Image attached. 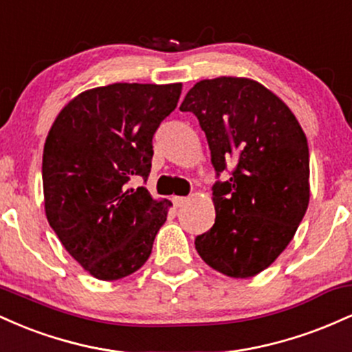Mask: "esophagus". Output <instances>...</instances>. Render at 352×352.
I'll list each match as a JSON object with an SVG mask.
<instances>
[{"label":"esophagus","instance_id":"1","mask_svg":"<svg viewBox=\"0 0 352 352\" xmlns=\"http://www.w3.org/2000/svg\"><path fill=\"white\" fill-rule=\"evenodd\" d=\"M187 201H188L187 197H173V205H175L177 208L182 207L184 204H187Z\"/></svg>","mask_w":352,"mask_h":352}]
</instances>
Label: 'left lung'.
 <instances>
[{"mask_svg": "<svg viewBox=\"0 0 352 352\" xmlns=\"http://www.w3.org/2000/svg\"><path fill=\"white\" fill-rule=\"evenodd\" d=\"M182 112L207 135L217 177V218L195 238L201 260L232 278L258 274L293 240L309 204L308 140L289 107L260 82L217 78L197 82Z\"/></svg>", "mask_w": 352, "mask_h": 352, "instance_id": "left-lung-1", "label": "left lung"}]
</instances>
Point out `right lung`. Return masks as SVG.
I'll return each mask as SVG.
<instances>
[{"mask_svg":"<svg viewBox=\"0 0 352 352\" xmlns=\"http://www.w3.org/2000/svg\"><path fill=\"white\" fill-rule=\"evenodd\" d=\"M182 84H127L80 92L56 117L43 152L44 208L67 253L94 278L114 281L148 260L168 200L145 187L152 139L177 107Z\"/></svg>","mask_w":352,"mask_h":352,"instance_id":"obj_1","label":"right lung"}]
</instances>
